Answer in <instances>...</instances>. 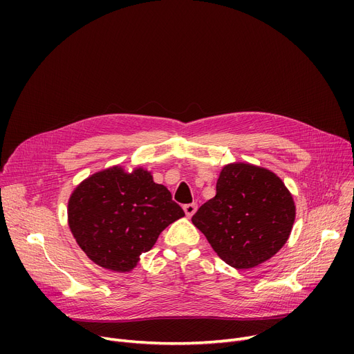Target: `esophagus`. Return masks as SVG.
I'll list each match as a JSON object with an SVG mask.
<instances>
[{
  "mask_svg": "<svg viewBox=\"0 0 354 354\" xmlns=\"http://www.w3.org/2000/svg\"><path fill=\"white\" fill-rule=\"evenodd\" d=\"M196 209H198L196 203H188V205L183 207V211H185V214H187L188 218H191L196 212Z\"/></svg>",
  "mask_w": 354,
  "mask_h": 354,
  "instance_id": "obj_1",
  "label": "esophagus"
}]
</instances>
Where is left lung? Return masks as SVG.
<instances>
[{
  "instance_id": "left-lung-1",
  "label": "left lung",
  "mask_w": 354,
  "mask_h": 354,
  "mask_svg": "<svg viewBox=\"0 0 354 354\" xmlns=\"http://www.w3.org/2000/svg\"><path fill=\"white\" fill-rule=\"evenodd\" d=\"M294 219V199L280 178L235 162L222 167L216 195L198 209L192 224L228 266L248 270L283 248Z\"/></svg>"
}]
</instances>
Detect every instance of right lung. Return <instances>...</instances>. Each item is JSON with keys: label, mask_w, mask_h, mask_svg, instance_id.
<instances>
[{"label": "right lung", "mask_w": 354, "mask_h": 354, "mask_svg": "<svg viewBox=\"0 0 354 354\" xmlns=\"http://www.w3.org/2000/svg\"><path fill=\"white\" fill-rule=\"evenodd\" d=\"M185 216L152 174L122 166L86 178L68 199L70 231L93 263L115 272L132 271L159 234Z\"/></svg>", "instance_id": "add662e5"}]
</instances>
